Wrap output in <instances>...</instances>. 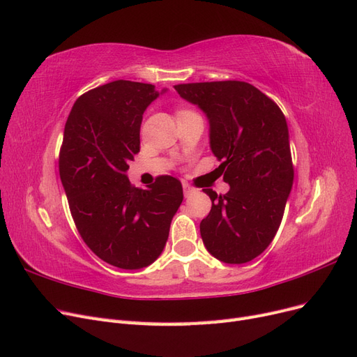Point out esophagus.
Instances as JSON below:
<instances>
[{
  "mask_svg": "<svg viewBox=\"0 0 357 357\" xmlns=\"http://www.w3.org/2000/svg\"><path fill=\"white\" fill-rule=\"evenodd\" d=\"M183 190H185V197H189L195 192V189H193L190 185H188V183H183Z\"/></svg>",
  "mask_w": 357,
  "mask_h": 357,
  "instance_id": "obj_1",
  "label": "esophagus"
}]
</instances>
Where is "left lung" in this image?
Here are the masks:
<instances>
[{
	"label": "left lung",
	"instance_id": "left-lung-1",
	"mask_svg": "<svg viewBox=\"0 0 357 357\" xmlns=\"http://www.w3.org/2000/svg\"><path fill=\"white\" fill-rule=\"evenodd\" d=\"M210 125L225 195L204 189L211 210L199 225L204 245L225 264L253 261L275 236L294 185L289 129L278 105L253 84L226 80L177 84Z\"/></svg>",
	"mask_w": 357,
	"mask_h": 357
}]
</instances>
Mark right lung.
<instances>
[{
  "instance_id": "obj_1",
  "label": "right lung",
  "mask_w": 357,
  "mask_h": 357,
  "mask_svg": "<svg viewBox=\"0 0 357 357\" xmlns=\"http://www.w3.org/2000/svg\"><path fill=\"white\" fill-rule=\"evenodd\" d=\"M165 91L129 80L98 86L74 102L63 129L59 176L74 223L96 256L122 269L156 261L183 201L174 177L138 189L126 176L143 114Z\"/></svg>"
}]
</instances>
